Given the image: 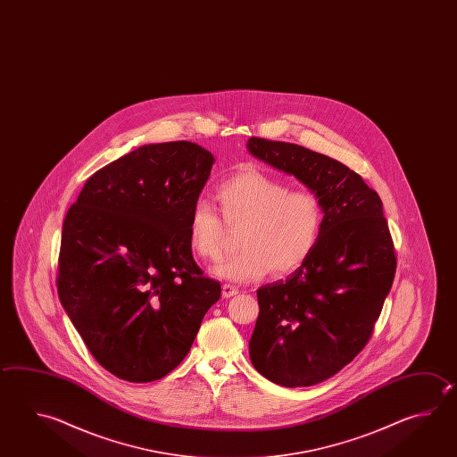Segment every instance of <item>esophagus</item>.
<instances>
[{
	"label": "esophagus",
	"mask_w": 457,
	"mask_h": 457,
	"mask_svg": "<svg viewBox=\"0 0 457 457\" xmlns=\"http://www.w3.org/2000/svg\"><path fill=\"white\" fill-rule=\"evenodd\" d=\"M236 294H239V289L236 286L223 285V297L229 299V297H233Z\"/></svg>",
	"instance_id": "1"
}]
</instances>
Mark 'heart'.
Returning <instances> with one entry per match:
<instances>
[{
  "instance_id": "heart-1",
  "label": "heart",
  "mask_w": 457,
  "mask_h": 457,
  "mask_svg": "<svg viewBox=\"0 0 457 457\" xmlns=\"http://www.w3.org/2000/svg\"><path fill=\"white\" fill-rule=\"evenodd\" d=\"M216 198L223 218L207 200H197L190 210L187 233L200 259L218 260L226 224L242 226V250L216 265L220 278L249 283L271 270L286 275L311 257L323 221L321 204L311 190H291L265 172L247 170L220 182Z\"/></svg>"
}]
</instances>
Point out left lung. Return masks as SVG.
Returning <instances> with one entry per match:
<instances>
[{
	"mask_svg": "<svg viewBox=\"0 0 457 457\" xmlns=\"http://www.w3.org/2000/svg\"><path fill=\"white\" fill-rule=\"evenodd\" d=\"M250 155L293 174L319 197L323 221L307 262L257 289L252 365L279 386L337 375L369 343L396 273L383 204L345 164L305 146L250 137Z\"/></svg>",
	"mask_w": 457,
	"mask_h": 457,
	"instance_id": "obj_1",
	"label": "left lung"
}]
</instances>
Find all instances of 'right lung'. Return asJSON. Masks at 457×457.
Returning <instances> with one entry per match:
<instances>
[{"instance_id":"1","label":"right lung","mask_w":457,"mask_h":457,"mask_svg":"<svg viewBox=\"0 0 457 457\" xmlns=\"http://www.w3.org/2000/svg\"><path fill=\"white\" fill-rule=\"evenodd\" d=\"M213 163L187 140L138 146L90 176L64 218L58 295L118 378L148 383L174 370L221 295L187 233Z\"/></svg>"}]
</instances>
